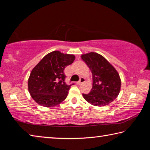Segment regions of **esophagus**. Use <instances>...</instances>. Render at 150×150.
Segmentation results:
<instances>
[{
  "label": "esophagus",
  "mask_w": 150,
  "mask_h": 150,
  "mask_svg": "<svg viewBox=\"0 0 150 150\" xmlns=\"http://www.w3.org/2000/svg\"><path fill=\"white\" fill-rule=\"evenodd\" d=\"M84 82H85V79L83 78V77H81L79 81L77 83V84L78 85H81L83 83H84Z\"/></svg>",
  "instance_id": "1"
}]
</instances>
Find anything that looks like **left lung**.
<instances>
[{"label":"left lung","mask_w":150,"mask_h":150,"mask_svg":"<svg viewBox=\"0 0 150 150\" xmlns=\"http://www.w3.org/2000/svg\"><path fill=\"white\" fill-rule=\"evenodd\" d=\"M82 59L90 68L93 75V88L83 96L88 103L103 106L116 98L120 91L121 81L118 72L102 55L96 53L82 55Z\"/></svg>","instance_id":"1"}]
</instances>
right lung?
Instances as JSON below:
<instances>
[{"label":"right lung","mask_w":150,"mask_h":150,"mask_svg":"<svg viewBox=\"0 0 150 150\" xmlns=\"http://www.w3.org/2000/svg\"><path fill=\"white\" fill-rule=\"evenodd\" d=\"M73 55L54 51L43 58L32 69L28 79L30 95L40 105L52 107L59 105L68 95L65 68L73 62Z\"/></svg>","instance_id":"obj_1"}]
</instances>
